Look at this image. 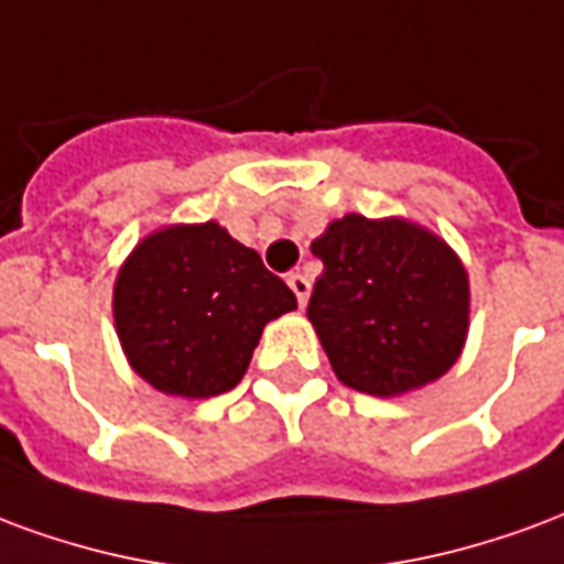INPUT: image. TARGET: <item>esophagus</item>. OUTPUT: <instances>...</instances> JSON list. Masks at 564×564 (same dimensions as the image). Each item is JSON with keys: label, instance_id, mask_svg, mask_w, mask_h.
Here are the masks:
<instances>
[{"label": "esophagus", "instance_id": "1", "mask_svg": "<svg viewBox=\"0 0 564 564\" xmlns=\"http://www.w3.org/2000/svg\"><path fill=\"white\" fill-rule=\"evenodd\" d=\"M288 285L294 291V297H297L300 306H306V300H310V291H312V282L303 273H288Z\"/></svg>", "mask_w": 564, "mask_h": 564}]
</instances>
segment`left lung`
Masks as SVG:
<instances>
[{"label":"left lung","mask_w":564,"mask_h":564,"mask_svg":"<svg viewBox=\"0 0 564 564\" xmlns=\"http://www.w3.org/2000/svg\"><path fill=\"white\" fill-rule=\"evenodd\" d=\"M312 254L324 273L306 315L345 388L402 397L459 360L471 291L438 234L400 216L345 213L312 240Z\"/></svg>","instance_id":"left-lung-1"}]
</instances>
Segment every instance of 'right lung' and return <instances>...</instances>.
<instances>
[{
  "instance_id": "1",
  "label": "right lung",
  "mask_w": 564,
  "mask_h": 564,
  "mask_svg": "<svg viewBox=\"0 0 564 564\" xmlns=\"http://www.w3.org/2000/svg\"><path fill=\"white\" fill-rule=\"evenodd\" d=\"M294 310V291L213 219L147 234L113 282L129 367L183 400L237 388L267 324Z\"/></svg>"
}]
</instances>
